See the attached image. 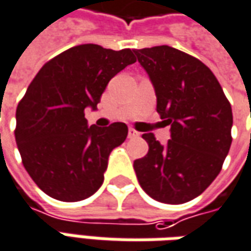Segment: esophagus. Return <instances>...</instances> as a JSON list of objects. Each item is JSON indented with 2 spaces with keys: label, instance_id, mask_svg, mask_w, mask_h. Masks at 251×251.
<instances>
[{
  "label": "esophagus",
  "instance_id": "1",
  "mask_svg": "<svg viewBox=\"0 0 251 251\" xmlns=\"http://www.w3.org/2000/svg\"><path fill=\"white\" fill-rule=\"evenodd\" d=\"M127 136H129V138H134V137H138V136H140V133H138L136 129L129 127V133H127Z\"/></svg>",
  "mask_w": 251,
  "mask_h": 251
}]
</instances>
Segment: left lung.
Masks as SVG:
<instances>
[{
    "label": "left lung",
    "mask_w": 251,
    "mask_h": 251,
    "mask_svg": "<svg viewBox=\"0 0 251 251\" xmlns=\"http://www.w3.org/2000/svg\"><path fill=\"white\" fill-rule=\"evenodd\" d=\"M153 87L160 118L171 125L163 147L145 133L148 153L134 160L140 186L166 204H183L211 185L231 147L232 110L222 85L200 59L170 46L133 50Z\"/></svg>",
    "instance_id": "8db88e82"
}]
</instances>
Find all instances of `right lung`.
Wrapping results in <instances>:
<instances>
[{"label":"right lung","instance_id":"right-lung-1","mask_svg":"<svg viewBox=\"0 0 251 251\" xmlns=\"http://www.w3.org/2000/svg\"><path fill=\"white\" fill-rule=\"evenodd\" d=\"M134 62L130 49L80 45L47 61L31 81L16 110L15 137L27 173L47 196L80 201L101 186L127 126L88 127L84 110H95L108 81Z\"/></svg>","mask_w":251,"mask_h":251}]
</instances>
